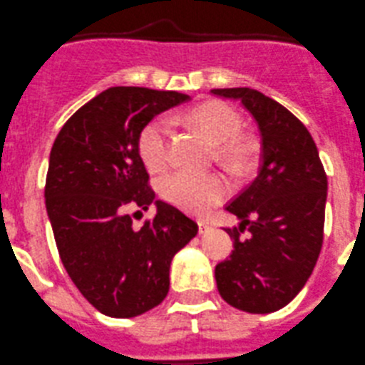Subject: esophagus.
Here are the masks:
<instances>
[{
    "instance_id": "esophagus-1",
    "label": "esophagus",
    "mask_w": 365,
    "mask_h": 365,
    "mask_svg": "<svg viewBox=\"0 0 365 365\" xmlns=\"http://www.w3.org/2000/svg\"><path fill=\"white\" fill-rule=\"evenodd\" d=\"M211 229V224L207 220H199V232L200 235H204V232H207Z\"/></svg>"
}]
</instances>
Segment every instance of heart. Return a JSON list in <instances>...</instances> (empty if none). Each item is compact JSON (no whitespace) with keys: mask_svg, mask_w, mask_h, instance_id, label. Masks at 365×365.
Segmentation results:
<instances>
[{"mask_svg":"<svg viewBox=\"0 0 365 365\" xmlns=\"http://www.w3.org/2000/svg\"><path fill=\"white\" fill-rule=\"evenodd\" d=\"M185 121L202 134L220 161L231 168H245L252 159V141L240 133L242 118L224 102H206L185 114ZM170 127L163 118H154L138 136V154L150 172H161L168 165ZM231 192V185L220 173L195 175L173 172L159 182L165 200L195 215H206Z\"/></svg>","mask_w":365,"mask_h":365,"instance_id":"heart-1","label":"heart"}]
</instances>
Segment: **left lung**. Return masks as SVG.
<instances>
[{
    "instance_id": "8db88e82",
    "label": "left lung",
    "mask_w": 365,
    "mask_h": 365,
    "mask_svg": "<svg viewBox=\"0 0 365 365\" xmlns=\"http://www.w3.org/2000/svg\"><path fill=\"white\" fill-rule=\"evenodd\" d=\"M211 93L238 100L262 134L258 177L225 206L242 222L225 229L235 251L215 267L217 289L238 310L270 314L299 294L317 263L328 179L314 138L287 107L249 88Z\"/></svg>"
}]
</instances>
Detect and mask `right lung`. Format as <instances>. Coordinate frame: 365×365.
<instances>
[{"instance_id":"add662e5","label":"right lung","mask_w":365,"mask_h":365,"mask_svg":"<svg viewBox=\"0 0 365 365\" xmlns=\"http://www.w3.org/2000/svg\"><path fill=\"white\" fill-rule=\"evenodd\" d=\"M186 100L177 91L109 88L62 125L51 147L44 199L58 256L82 296L109 317L158 307L172 258L199 231L195 218L163 200L140 229L127 213L155 199L138 154L141 128Z\"/></svg>"}]
</instances>
